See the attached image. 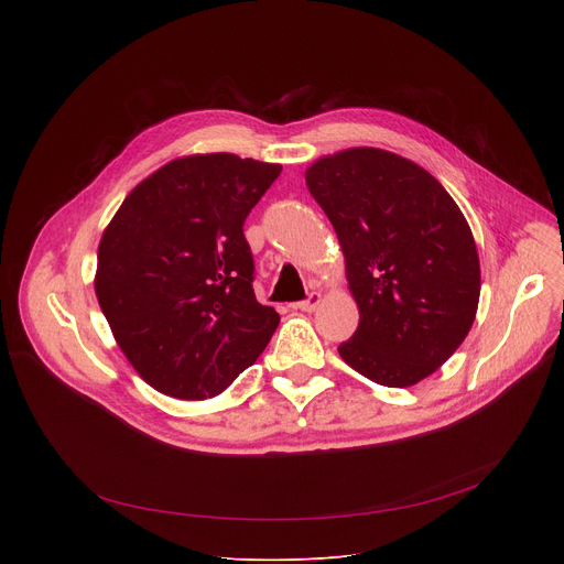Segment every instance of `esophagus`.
<instances>
[{
	"mask_svg": "<svg viewBox=\"0 0 564 564\" xmlns=\"http://www.w3.org/2000/svg\"><path fill=\"white\" fill-rule=\"evenodd\" d=\"M321 301H324V296H321L318 292H310V296L305 301H299L296 307L303 312H314L321 305Z\"/></svg>",
	"mask_w": 564,
	"mask_h": 564,
	"instance_id": "esophagus-1",
	"label": "esophagus"
}]
</instances>
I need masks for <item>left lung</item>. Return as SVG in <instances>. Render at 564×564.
<instances>
[{"label": "left lung", "instance_id": "1", "mask_svg": "<svg viewBox=\"0 0 564 564\" xmlns=\"http://www.w3.org/2000/svg\"><path fill=\"white\" fill-rule=\"evenodd\" d=\"M305 185L337 231L359 307L341 359L375 383L415 386L475 321L479 257L462 209L424 167L375 147L318 158Z\"/></svg>", "mask_w": 564, "mask_h": 564}]
</instances>
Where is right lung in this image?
Returning <instances> with one entry per match:
<instances>
[{"mask_svg":"<svg viewBox=\"0 0 564 564\" xmlns=\"http://www.w3.org/2000/svg\"><path fill=\"white\" fill-rule=\"evenodd\" d=\"M281 165L234 153L172 160L122 200L98 248L96 296L135 372L176 399L223 392L270 344L243 223Z\"/></svg>","mask_w":564,"mask_h":564,"instance_id":"right-lung-1","label":"right lung"}]
</instances>
